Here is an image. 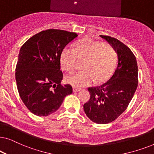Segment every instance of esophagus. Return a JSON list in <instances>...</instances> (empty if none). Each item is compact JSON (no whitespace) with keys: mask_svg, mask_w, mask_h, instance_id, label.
<instances>
[{"mask_svg":"<svg viewBox=\"0 0 154 154\" xmlns=\"http://www.w3.org/2000/svg\"><path fill=\"white\" fill-rule=\"evenodd\" d=\"M80 90H81V88H76V87H73V92H79Z\"/></svg>","mask_w":154,"mask_h":154,"instance_id":"esophagus-1","label":"esophagus"}]
</instances>
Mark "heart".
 Instances as JSON below:
<instances>
[{
	"mask_svg": "<svg viewBox=\"0 0 154 154\" xmlns=\"http://www.w3.org/2000/svg\"><path fill=\"white\" fill-rule=\"evenodd\" d=\"M78 58L86 59L85 70L73 73L67 78V81L76 87H83L94 80L104 81L111 75L116 64L117 52L111 45L85 38L78 42L74 48L63 50L60 59L62 69L66 72H73L76 69Z\"/></svg>",
	"mask_w": 154,
	"mask_h": 154,
	"instance_id": "heart-1",
	"label": "heart"
}]
</instances>
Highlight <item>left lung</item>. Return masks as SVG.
<instances>
[{"mask_svg": "<svg viewBox=\"0 0 154 154\" xmlns=\"http://www.w3.org/2000/svg\"><path fill=\"white\" fill-rule=\"evenodd\" d=\"M100 36L115 48L119 62L108 81L88 88L90 97L83 109L92 122L106 124L120 116L133 97L138 85V66L135 56L127 45L109 35Z\"/></svg>", "mask_w": 154, "mask_h": 154, "instance_id": "obj_1", "label": "left lung"}]
</instances>
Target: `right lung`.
Masks as SVG:
<instances>
[{
  "instance_id": "right-lung-1",
  "label": "right lung",
  "mask_w": 154,
  "mask_h": 154,
  "mask_svg": "<svg viewBox=\"0 0 154 154\" xmlns=\"http://www.w3.org/2000/svg\"><path fill=\"white\" fill-rule=\"evenodd\" d=\"M76 33L48 29L31 37L21 48L15 69L17 86L27 109L38 116L55 112L72 86L62 85L61 54Z\"/></svg>"
}]
</instances>
